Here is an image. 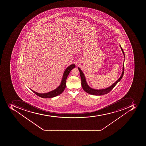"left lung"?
Instances as JSON below:
<instances>
[{"instance_id":"1","label":"left lung","mask_w":146,"mask_h":146,"mask_svg":"<svg viewBox=\"0 0 146 146\" xmlns=\"http://www.w3.org/2000/svg\"><path fill=\"white\" fill-rule=\"evenodd\" d=\"M119 46L121 47V50L122 51L123 55H124V58H125V54H124V52L123 51V50L122 47H121V45H119ZM125 61V59H124ZM124 61L123 62V69H122V72L121 75V77H119L117 81L115 82L112 85L110 86L109 87L106 88H104V89H101V90H96V89H94V88H92L88 86L87 82H86V78H85V76L83 73V72L82 71L81 69L79 68H78V70H79V72H80V75L81 79V85L83 88V90L85 91V92L88 93L89 94H92V95H102L104 94H107L108 93H109L110 91L112 90L113 88H114L115 85L117 84V83H118L119 82L121 81V78L123 76L124 72Z\"/></svg>"}]
</instances>
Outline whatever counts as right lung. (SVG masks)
Returning <instances> with one entry per match:
<instances>
[{"mask_svg":"<svg viewBox=\"0 0 146 146\" xmlns=\"http://www.w3.org/2000/svg\"><path fill=\"white\" fill-rule=\"evenodd\" d=\"M75 67V65L74 64L70 65L68 67H67V68L65 69L64 73H63V76H62V80L61 81L59 86L57 88H56L53 90L48 92V93H44V94H40V93H37L33 90H31L32 92L34 93L35 94L38 95V96L40 97L43 98H53L54 97L56 96L59 94H61L64 90L66 85V80L67 77L70 73V71L72 69H73Z\"/></svg>","mask_w":146,"mask_h":146,"instance_id":"1","label":"right lung"}]
</instances>
